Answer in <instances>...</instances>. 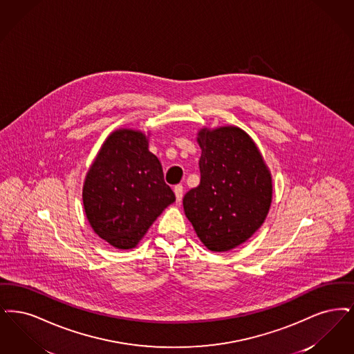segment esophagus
<instances>
[{"mask_svg":"<svg viewBox=\"0 0 354 354\" xmlns=\"http://www.w3.org/2000/svg\"><path fill=\"white\" fill-rule=\"evenodd\" d=\"M183 193H184V187L183 185H176L174 186V194H176V200L177 202L183 200Z\"/></svg>","mask_w":354,"mask_h":354,"instance_id":"obj_1","label":"esophagus"}]
</instances>
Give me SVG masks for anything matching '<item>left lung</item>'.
<instances>
[{"instance_id": "left-lung-1", "label": "left lung", "mask_w": 354, "mask_h": 354, "mask_svg": "<svg viewBox=\"0 0 354 354\" xmlns=\"http://www.w3.org/2000/svg\"><path fill=\"white\" fill-rule=\"evenodd\" d=\"M200 185L184 197V210L212 251L245 243L268 214L272 183L254 141L238 127L198 133Z\"/></svg>"}]
</instances>
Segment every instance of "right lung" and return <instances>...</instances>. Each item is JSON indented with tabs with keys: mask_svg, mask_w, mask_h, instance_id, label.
Masks as SVG:
<instances>
[{
	"mask_svg": "<svg viewBox=\"0 0 354 354\" xmlns=\"http://www.w3.org/2000/svg\"><path fill=\"white\" fill-rule=\"evenodd\" d=\"M174 201L144 133L119 129L108 136L83 186L86 216L102 239L120 250L136 246Z\"/></svg>",
	"mask_w": 354,
	"mask_h": 354,
	"instance_id": "1",
	"label": "right lung"
}]
</instances>
